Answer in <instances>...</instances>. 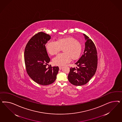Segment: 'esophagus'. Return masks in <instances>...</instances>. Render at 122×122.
I'll use <instances>...</instances> for the list:
<instances>
[{"mask_svg": "<svg viewBox=\"0 0 122 122\" xmlns=\"http://www.w3.org/2000/svg\"><path fill=\"white\" fill-rule=\"evenodd\" d=\"M59 70H62L63 68V67L61 66H59Z\"/></svg>", "mask_w": 122, "mask_h": 122, "instance_id": "obj_1", "label": "esophagus"}]
</instances>
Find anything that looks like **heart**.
Returning a JSON list of instances; mask_svg holds the SVG:
<instances>
[{
  "instance_id": "b5f03b06",
  "label": "heart",
  "mask_w": 122,
  "mask_h": 122,
  "mask_svg": "<svg viewBox=\"0 0 122 122\" xmlns=\"http://www.w3.org/2000/svg\"><path fill=\"white\" fill-rule=\"evenodd\" d=\"M46 49L49 54L54 55L63 49V54H60L54 57L53 62L56 65L63 66L69 63L71 58L77 59L82 52V46L73 37H66L58 39L56 41H49L46 45Z\"/></svg>"
}]
</instances>
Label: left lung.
Returning a JSON list of instances; mask_svg holds the SVG:
<instances>
[{
  "label": "left lung",
  "mask_w": 122,
  "mask_h": 122,
  "mask_svg": "<svg viewBox=\"0 0 122 122\" xmlns=\"http://www.w3.org/2000/svg\"><path fill=\"white\" fill-rule=\"evenodd\" d=\"M86 42L84 54L75 63L78 67H71L68 80L76 86L87 84L96 72L97 65V56L96 46L89 37L85 34Z\"/></svg>",
  "instance_id": "obj_1"
}]
</instances>
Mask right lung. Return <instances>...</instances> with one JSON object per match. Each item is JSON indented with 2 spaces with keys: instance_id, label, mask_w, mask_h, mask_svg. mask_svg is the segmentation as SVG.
Wrapping results in <instances>:
<instances>
[{
  "instance_id": "1",
  "label": "right lung",
  "mask_w": 122,
  "mask_h": 122,
  "mask_svg": "<svg viewBox=\"0 0 122 122\" xmlns=\"http://www.w3.org/2000/svg\"><path fill=\"white\" fill-rule=\"evenodd\" d=\"M43 32L33 36L28 41L25 50L26 71L30 77L37 84L47 85L56 81L58 66H46L50 62L45 45L51 38Z\"/></svg>"
}]
</instances>
